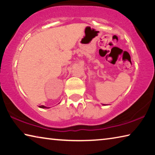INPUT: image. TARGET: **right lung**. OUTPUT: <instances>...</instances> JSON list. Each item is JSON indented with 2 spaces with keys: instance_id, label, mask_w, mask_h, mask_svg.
<instances>
[{
  "instance_id": "obj_1",
  "label": "right lung",
  "mask_w": 155,
  "mask_h": 155,
  "mask_svg": "<svg viewBox=\"0 0 155 155\" xmlns=\"http://www.w3.org/2000/svg\"><path fill=\"white\" fill-rule=\"evenodd\" d=\"M39 107H40V108H45V109H47V108H48V107H45V106H44V105H41V106H39Z\"/></svg>"
}]
</instances>
